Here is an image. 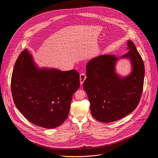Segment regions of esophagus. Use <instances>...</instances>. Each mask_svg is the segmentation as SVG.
Masks as SVG:
<instances>
[{
	"label": "esophagus",
	"mask_w": 158,
	"mask_h": 158,
	"mask_svg": "<svg viewBox=\"0 0 158 158\" xmlns=\"http://www.w3.org/2000/svg\"><path fill=\"white\" fill-rule=\"evenodd\" d=\"M86 78V76L85 73H82L80 74V83L81 85H82L83 83L85 81Z\"/></svg>",
	"instance_id": "34e87169"
}]
</instances>
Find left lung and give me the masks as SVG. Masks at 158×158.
<instances>
[{
  "mask_svg": "<svg viewBox=\"0 0 158 158\" xmlns=\"http://www.w3.org/2000/svg\"><path fill=\"white\" fill-rule=\"evenodd\" d=\"M127 53L121 58L130 59L132 71L121 77L115 72L118 57L101 55L86 64V79L83 83L90 102L92 116L102 123L116 121L132 113L143 91L144 66L135 44L128 40Z\"/></svg>",
  "mask_w": 158,
  "mask_h": 158,
  "instance_id": "left-lung-1",
  "label": "left lung"
}]
</instances>
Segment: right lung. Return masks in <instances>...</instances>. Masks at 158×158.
I'll list each match as a JSON object with an SVG mask.
<instances>
[{
	"label": "right lung",
	"instance_id": "obj_1",
	"mask_svg": "<svg viewBox=\"0 0 158 158\" xmlns=\"http://www.w3.org/2000/svg\"><path fill=\"white\" fill-rule=\"evenodd\" d=\"M75 70L38 69L24 50L15 62L11 91L16 106L31 123L45 128L57 127L68 118L73 94L80 86Z\"/></svg>",
	"mask_w": 158,
	"mask_h": 158
}]
</instances>
